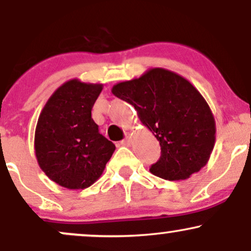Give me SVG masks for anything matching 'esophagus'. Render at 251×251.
<instances>
[{"instance_id": "34e87169", "label": "esophagus", "mask_w": 251, "mask_h": 251, "mask_svg": "<svg viewBox=\"0 0 251 251\" xmlns=\"http://www.w3.org/2000/svg\"><path fill=\"white\" fill-rule=\"evenodd\" d=\"M129 143H131V134L126 133L125 134V139L122 140V142H120V144H122V145H128Z\"/></svg>"}]
</instances>
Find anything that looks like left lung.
Returning a JSON list of instances; mask_svg holds the SVG:
<instances>
[{
  "mask_svg": "<svg viewBox=\"0 0 251 251\" xmlns=\"http://www.w3.org/2000/svg\"><path fill=\"white\" fill-rule=\"evenodd\" d=\"M112 93L131 103L160 145L150 171L168 180L186 179L208 163L216 124L208 102L191 82L174 72L152 68L138 79L119 82Z\"/></svg>",
  "mask_w": 251,
  "mask_h": 251,
  "instance_id": "8db88e82",
  "label": "left lung"
}]
</instances>
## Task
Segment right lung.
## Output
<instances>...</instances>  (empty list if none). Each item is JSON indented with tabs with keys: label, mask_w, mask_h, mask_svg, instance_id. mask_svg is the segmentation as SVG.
<instances>
[{
	"label": "right lung",
	"mask_w": 251,
	"mask_h": 251,
	"mask_svg": "<svg viewBox=\"0 0 251 251\" xmlns=\"http://www.w3.org/2000/svg\"><path fill=\"white\" fill-rule=\"evenodd\" d=\"M101 91V83L70 80L51 94L37 120V163L50 179L63 188L91 186L116 150L92 119V108Z\"/></svg>",
	"instance_id": "right-lung-1"
}]
</instances>
